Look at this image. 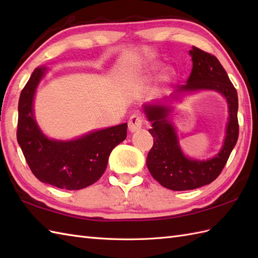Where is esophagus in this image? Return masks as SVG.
Here are the masks:
<instances>
[{"label": "esophagus", "instance_id": "1", "mask_svg": "<svg viewBox=\"0 0 258 258\" xmlns=\"http://www.w3.org/2000/svg\"><path fill=\"white\" fill-rule=\"evenodd\" d=\"M144 124V118L139 114H133L128 119V128L131 132H136Z\"/></svg>", "mask_w": 258, "mask_h": 258}]
</instances>
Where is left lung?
Listing matches in <instances>:
<instances>
[{
  "instance_id": "left-lung-1",
  "label": "left lung",
  "mask_w": 258,
  "mask_h": 258,
  "mask_svg": "<svg viewBox=\"0 0 258 258\" xmlns=\"http://www.w3.org/2000/svg\"><path fill=\"white\" fill-rule=\"evenodd\" d=\"M193 69L187 84L178 91L213 90L222 93L228 103L229 122L226 138L221 152L207 161H195L185 157L179 149L175 128L168 120L167 107L144 105L147 118L152 122L154 144L146 158V165L152 176L162 186L173 190L195 189L212 183L226 165L229 155L238 139V97L237 92L218 59L201 48L193 46L189 51Z\"/></svg>"
}]
</instances>
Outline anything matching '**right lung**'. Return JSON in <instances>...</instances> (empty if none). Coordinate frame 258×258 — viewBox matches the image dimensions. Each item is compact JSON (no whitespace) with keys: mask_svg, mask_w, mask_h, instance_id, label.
Wrapping results in <instances>:
<instances>
[{"mask_svg":"<svg viewBox=\"0 0 258 258\" xmlns=\"http://www.w3.org/2000/svg\"><path fill=\"white\" fill-rule=\"evenodd\" d=\"M44 73V68L35 69L21 92L16 138L37 179L57 188H85L105 172L111 152L126 139L127 124L95 131L70 142L48 140L33 116V97Z\"/></svg>","mask_w":258,"mask_h":258,"instance_id":"1","label":"right lung"}]
</instances>
